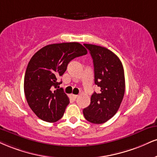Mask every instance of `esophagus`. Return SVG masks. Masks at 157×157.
<instances>
[{
    "instance_id": "obj_1",
    "label": "esophagus",
    "mask_w": 157,
    "mask_h": 157,
    "mask_svg": "<svg viewBox=\"0 0 157 157\" xmlns=\"http://www.w3.org/2000/svg\"><path fill=\"white\" fill-rule=\"evenodd\" d=\"M71 97L74 99H76L77 97H78V95H75V94H71Z\"/></svg>"
}]
</instances>
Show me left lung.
<instances>
[{
    "instance_id": "8db88e82",
    "label": "left lung",
    "mask_w": 157,
    "mask_h": 157,
    "mask_svg": "<svg viewBox=\"0 0 157 157\" xmlns=\"http://www.w3.org/2000/svg\"><path fill=\"white\" fill-rule=\"evenodd\" d=\"M84 46L93 59L94 82L100 88V92L92 94L90 105L83 109V115L88 121L103 124L114 116L124 98V67L118 56L108 49L90 44Z\"/></svg>"
}]
</instances>
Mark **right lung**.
<instances>
[{"instance_id": "1", "label": "right lung", "mask_w": 157, "mask_h": 157, "mask_svg": "<svg viewBox=\"0 0 157 157\" xmlns=\"http://www.w3.org/2000/svg\"><path fill=\"white\" fill-rule=\"evenodd\" d=\"M88 53L78 42L49 44L33 55L28 64L24 78V92L28 105L38 118L54 123L63 116L69 99L61 83L67 65L74 58Z\"/></svg>"}]
</instances>
